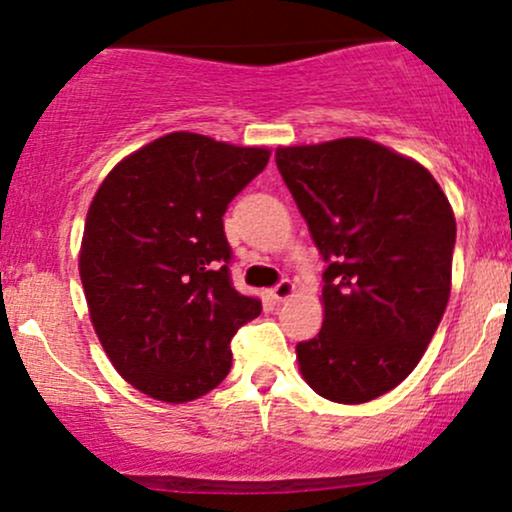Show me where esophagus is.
Masks as SVG:
<instances>
[{
  "label": "esophagus",
  "mask_w": 512,
  "mask_h": 512,
  "mask_svg": "<svg viewBox=\"0 0 512 512\" xmlns=\"http://www.w3.org/2000/svg\"><path fill=\"white\" fill-rule=\"evenodd\" d=\"M293 289H296V286H293L289 279H281L279 284H276L274 289L269 291V293H272V298H274V301H286V298L293 296Z\"/></svg>",
  "instance_id": "esophagus-1"
}]
</instances>
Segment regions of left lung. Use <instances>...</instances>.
Returning a JSON list of instances; mask_svg holds the SVG:
<instances>
[{"mask_svg": "<svg viewBox=\"0 0 512 512\" xmlns=\"http://www.w3.org/2000/svg\"><path fill=\"white\" fill-rule=\"evenodd\" d=\"M276 168L322 260L325 320L296 346L320 397L363 404L416 368L450 298L455 214L421 163L346 137L279 146Z\"/></svg>", "mask_w": 512, "mask_h": 512, "instance_id": "1", "label": "left lung"}]
</instances>
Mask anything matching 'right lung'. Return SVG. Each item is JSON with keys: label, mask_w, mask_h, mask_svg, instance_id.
I'll list each match as a JSON object with an SVG mask.
<instances>
[{"label": "right lung", "mask_w": 512, "mask_h": 512, "mask_svg": "<svg viewBox=\"0 0 512 512\" xmlns=\"http://www.w3.org/2000/svg\"><path fill=\"white\" fill-rule=\"evenodd\" d=\"M269 149L173 132L122 158L86 214L79 274L117 373L182 404L231 370V339L262 313L231 284L223 214Z\"/></svg>", "instance_id": "1"}]
</instances>
